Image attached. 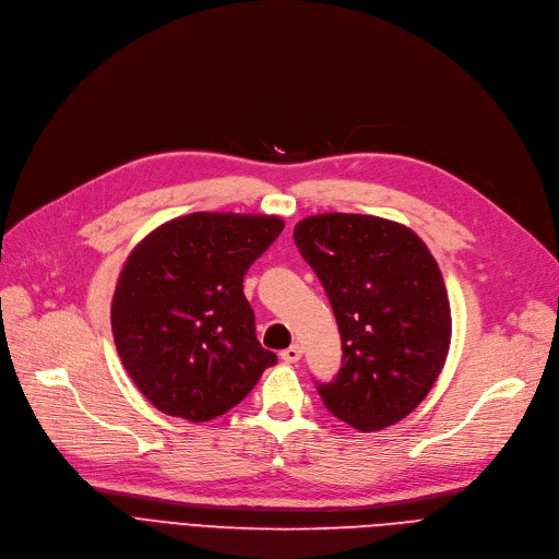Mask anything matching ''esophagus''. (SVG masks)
<instances>
[{"instance_id": "1", "label": "esophagus", "mask_w": 559, "mask_h": 559, "mask_svg": "<svg viewBox=\"0 0 559 559\" xmlns=\"http://www.w3.org/2000/svg\"><path fill=\"white\" fill-rule=\"evenodd\" d=\"M280 356H282L284 364H298V360L302 358V347H300V345H290V347L284 349Z\"/></svg>"}]
</instances>
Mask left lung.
Instances as JSON below:
<instances>
[{"label": "left lung", "mask_w": 559, "mask_h": 559, "mask_svg": "<svg viewBox=\"0 0 559 559\" xmlns=\"http://www.w3.org/2000/svg\"><path fill=\"white\" fill-rule=\"evenodd\" d=\"M295 246L332 302L343 368L316 383L322 404L358 431L413 413L438 381L451 343L449 295L431 250L411 227L366 214H316Z\"/></svg>", "instance_id": "1"}]
</instances>
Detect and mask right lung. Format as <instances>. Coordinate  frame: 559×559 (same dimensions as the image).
<instances>
[{"mask_svg": "<svg viewBox=\"0 0 559 559\" xmlns=\"http://www.w3.org/2000/svg\"><path fill=\"white\" fill-rule=\"evenodd\" d=\"M266 214L195 212L128 254L112 298V336L128 377L162 413L210 421L277 364L254 334L243 275L280 237Z\"/></svg>", "mask_w": 559, "mask_h": 559, "instance_id": "obj_1", "label": "right lung"}]
</instances>
